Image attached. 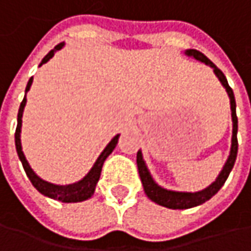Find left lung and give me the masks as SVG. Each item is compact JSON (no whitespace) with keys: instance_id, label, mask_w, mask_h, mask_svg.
Here are the masks:
<instances>
[{"instance_id":"obj_1","label":"left lung","mask_w":251,"mask_h":251,"mask_svg":"<svg viewBox=\"0 0 251 251\" xmlns=\"http://www.w3.org/2000/svg\"><path fill=\"white\" fill-rule=\"evenodd\" d=\"M184 53H186L187 56H193L195 59H198L200 62H204L206 65L213 68V72L216 74V76L219 78V81L222 82V85L226 88V92H227L228 98H230L231 122H233V135H231L230 155H228L227 160H226V163H225L222 172L219 173L217 179H216L210 186H207L206 189H203V190H200V192H195V193H190V192H175V190H168V189L160 187V186L153 180V177L151 176V172L146 168L145 160H143V156H142V152H140V151L138 152V155H136V163H138L140 180H142L143 190H145L146 196L152 200V201H155V203L160 204V206L169 207V209H190V207L199 206L201 203H204V201H207L209 199H212L214 195L222 189V186L225 184L226 179H227L228 175H230V172L233 169L234 162H236V157H237V148H239V143H237L236 100H234L233 89L228 86L227 79H226L225 74H223L219 68L216 67L206 55H203L201 52L196 51V50H187Z\"/></svg>"}]
</instances>
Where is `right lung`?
I'll return each instance as SVG.
<instances>
[{
    "label": "right lung",
    "mask_w": 251,
    "mask_h": 251,
    "mask_svg": "<svg viewBox=\"0 0 251 251\" xmlns=\"http://www.w3.org/2000/svg\"><path fill=\"white\" fill-rule=\"evenodd\" d=\"M65 45V42H61L58 44L53 50L48 52L45 55V58L41 61L39 67L42 64H47L52 56L53 53L59 50H62V47ZM32 85V78L28 81L26 83V88H25V96H24L23 102L20 105V111H18V125H17V130H15V148H17V153H18V157L23 163L24 170L26 173V176L29 177L31 183L34 184V187L37 189L39 193H42L44 196L47 198H51L53 200H59V201H64V203H76V201H83V200L89 199L94 192H95L96 183L100 177V170H102V166H103V162L106 160V157L111 155L112 151L115 149L116 143H118V139H119V135H116L113 139L108 143V146L103 149V152L99 155V157L96 159L95 165L92 166V169L89 170V173L79 180L76 183L72 184H65V186H61V184H53L50 183V182H45L42 180L39 176H37V173L34 170L31 169L28 160L25 159V155L23 152V146H21V126H23V112L24 108H25V103H26V92L29 91Z\"/></svg>",
    "instance_id": "obj_1"
}]
</instances>
